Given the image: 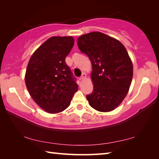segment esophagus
Instances as JSON below:
<instances>
[{"label":"esophagus","mask_w":159,"mask_h":159,"mask_svg":"<svg viewBox=\"0 0 159 159\" xmlns=\"http://www.w3.org/2000/svg\"><path fill=\"white\" fill-rule=\"evenodd\" d=\"M86 78V74L85 73H83L82 74V75H81V76L80 77V80H83V79H85Z\"/></svg>","instance_id":"1"}]
</instances>
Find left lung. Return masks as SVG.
<instances>
[{"label":"left lung","mask_w":159,"mask_h":159,"mask_svg":"<svg viewBox=\"0 0 159 159\" xmlns=\"http://www.w3.org/2000/svg\"><path fill=\"white\" fill-rule=\"evenodd\" d=\"M77 44L92 62L93 91L87 95L89 105L100 112L113 111L127 95L133 79V63L126 48L100 32L81 35Z\"/></svg>","instance_id":"8db88e82"}]
</instances>
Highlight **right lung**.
Wrapping results in <instances>:
<instances>
[{
  "mask_svg": "<svg viewBox=\"0 0 159 159\" xmlns=\"http://www.w3.org/2000/svg\"><path fill=\"white\" fill-rule=\"evenodd\" d=\"M74 43L72 37H52L35 50L29 61L26 87L35 102L48 113L66 109L78 90L76 79L65 61Z\"/></svg>",
  "mask_w": 159,
  "mask_h": 159,
  "instance_id": "add662e5",
  "label": "right lung"
}]
</instances>
